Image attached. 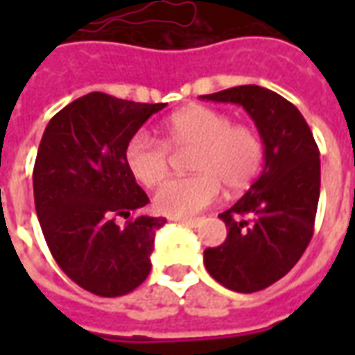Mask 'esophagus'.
Masks as SVG:
<instances>
[{"instance_id": "34e87169", "label": "esophagus", "mask_w": 355, "mask_h": 355, "mask_svg": "<svg viewBox=\"0 0 355 355\" xmlns=\"http://www.w3.org/2000/svg\"><path fill=\"white\" fill-rule=\"evenodd\" d=\"M178 224H184V226H190V228H198L201 224L200 218H175Z\"/></svg>"}]
</instances>
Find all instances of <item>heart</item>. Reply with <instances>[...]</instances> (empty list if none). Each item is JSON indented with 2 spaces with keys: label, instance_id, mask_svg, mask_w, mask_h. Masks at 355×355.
Here are the masks:
<instances>
[{
  "label": "heart",
  "instance_id": "1",
  "mask_svg": "<svg viewBox=\"0 0 355 355\" xmlns=\"http://www.w3.org/2000/svg\"><path fill=\"white\" fill-rule=\"evenodd\" d=\"M162 140L146 132L132 135L125 146V165L135 180L154 188L169 175L171 152L193 148L196 175L171 178L155 193L162 213L188 218L220 198L223 186L232 193L251 186L261 173L264 144L259 131L247 123H232V117L209 106H188L162 125Z\"/></svg>",
  "mask_w": 355,
  "mask_h": 355
}]
</instances>
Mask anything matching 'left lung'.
Returning a JSON list of instances; mask_svg holds the SVG:
<instances>
[{
  "label": "left lung",
  "mask_w": 355,
  "mask_h": 355,
  "mask_svg": "<svg viewBox=\"0 0 355 355\" xmlns=\"http://www.w3.org/2000/svg\"><path fill=\"white\" fill-rule=\"evenodd\" d=\"M203 101L241 104L264 144V169L241 200L220 213L223 245L203 253L207 272L226 289L254 293L282 279L313 236L320 201V150L295 104L259 85L203 94Z\"/></svg>",
  "instance_id": "1"
}]
</instances>
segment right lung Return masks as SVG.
<instances>
[{
  "instance_id": "obj_1",
  "label": "right lung",
  "mask_w": 355,
  "mask_h": 355,
  "mask_svg": "<svg viewBox=\"0 0 355 355\" xmlns=\"http://www.w3.org/2000/svg\"><path fill=\"white\" fill-rule=\"evenodd\" d=\"M163 108L89 93L55 114L40 142L34 201L43 238L60 270L98 297L131 293L152 270L165 218L140 215L150 200L125 165V146Z\"/></svg>"
}]
</instances>
